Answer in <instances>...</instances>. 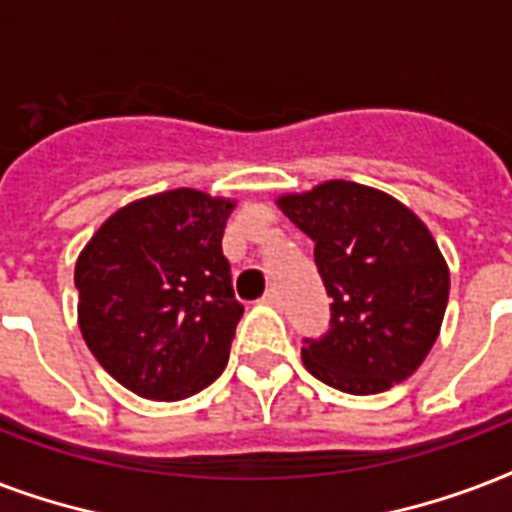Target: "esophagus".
<instances>
[{
  "instance_id": "obj_1",
  "label": "esophagus",
  "mask_w": 512,
  "mask_h": 512,
  "mask_svg": "<svg viewBox=\"0 0 512 512\" xmlns=\"http://www.w3.org/2000/svg\"><path fill=\"white\" fill-rule=\"evenodd\" d=\"M261 301H264V304H272V307H277V304H280V291H277V288H269Z\"/></svg>"
}]
</instances>
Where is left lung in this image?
I'll return each instance as SVG.
<instances>
[{
	"mask_svg": "<svg viewBox=\"0 0 512 512\" xmlns=\"http://www.w3.org/2000/svg\"><path fill=\"white\" fill-rule=\"evenodd\" d=\"M277 205L315 243L334 299L326 334L304 339L307 371L350 395L408 379L433 350L449 301V267L430 229L395 197L352 181L285 194Z\"/></svg>",
	"mask_w": 512,
	"mask_h": 512,
	"instance_id": "8db88e82",
	"label": "left lung"
}]
</instances>
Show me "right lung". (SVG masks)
I'll use <instances>...</instances> for the list:
<instances>
[{"label":"right lung","instance_id":"right-lung-1","mask_svg":"<svg viewBox=\"0 0 512 512\" xmlns=\"http://www.w3.org/2000/svg\"><path fill=\"white\" fill-rule=\"evenodd\" d=\"M235 202L173 189L109 216L79 253V331L109 374L149 400H184L227 366L243 304L221 237Z\"/></svg>","mask_w":512,"mask_h":512}]
</instances>
